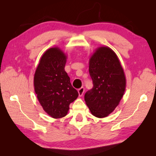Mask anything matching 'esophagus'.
I'll return each mask as SVG.
<instances>
[{
	"label": "esophagus",
	"instance_id": "1",
	"mask_svg": "<svg viewBox=\"0 0 156 156\" xmlns=\"http://www.w3.org/2000/svg\"><path fill=\"white\" fill-rule=\"evenodd\" d=\"M78 94H79V96H82L84 94V88L83 87H80V89H78Z\"/></svg>",
	"mask_w": 156,
	"mask_h": 156
}]
</instances>
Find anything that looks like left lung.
<instances>
[{
    "label": "left lung",
    "mask_w": 156,
    "mask_h": 156,
    "mask_svg": "<svg viewBox=\"0 0 156 156\" xmlns=\"http://www.w3.org/2000/svg\"><path fill=\"white\" fill-rule=\"evenodd\" d=\"M93 88L84 95L92 115L105 118L119 105L125 93L126 78L117 55L108 47H98L89 60Z\"/></svg>",
    "instance_id": "8db88e82"
}]
</instances>
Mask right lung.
<instances>
[{
    "label": "right lung",
    "instance_id": "1",
    "mask_svg": "<svg viewBox=\"0 0 156 156\" xmlns=\"http://www.w3.org/2000/svg\"><path fill=\"white\" fill-rule=\"evenodd\" d=\"M66 62L65 53L59 47H52L42 56L34 74V90L38 101L54 118L67 115L69 105L78 96L65 71Z\"/></svg>",
    "mask_w": 156,
    "mask_h": 156
}]
</instances>
